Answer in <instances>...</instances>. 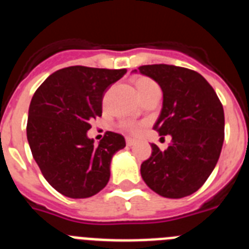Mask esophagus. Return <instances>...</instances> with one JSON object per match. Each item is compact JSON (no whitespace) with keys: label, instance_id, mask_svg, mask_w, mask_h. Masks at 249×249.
Here are the masks:
<instances>
[{"label":"esophagus","instance_id":"obj_1","mask_svg":"<svg viewBox=\"0 0 249 249\" xmlns=\"http://www.w3.org/2000/svg\"><path fill=\"white\" fill-rule=\"evenodd\" d=\"M126 143H127V146H133L136 143V140L135 139H131V137H127V139H126Z\"/></svg>","mask_w":249,"mask_h":249}]
</instances>
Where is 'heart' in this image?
<instances>
[{"label":"heart","instance_id":"b5f03b06","mask_svg":"<svg viewBox=\"0 0 249 249\" xmlns=\"http://www.w3.org/2000/svg\"><path fill=\"white\" fill-rule=\"evenodd\" d=\"M152 88H159L157 87L156 83L154 80L148 79V78H139V79L136 80V89H137V93L142 94L143 92L148 90V89H152ZM121 127H122L124 131H128L131 133H139L140 126L139 123L133 122V121H124V122L121 123Z\"/></svg>","mask_w":249,"mask_h":249}]
</instances>
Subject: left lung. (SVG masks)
Listing matches in <instances>:
<instances>
[{
    "label": "left lung",
    "instance_id": "left-lung-1",
    "mask_svg": "<svg viewBox=\"0 0 249 249\" xmlns=\"http://www.w3.org/2000/svg\"><path fill=\"white\" fill-rule=\"evenodd\" d=\"M141 73L160 86L162 108L154 124L171 143L141 165V176L151 190L163 197L180 199L203 186L215 167L224 141V110L213 87L203 75L186 68L154 64Z\"/></svg>",
    "mask_w": 249,
    "mask_h": 249
}]
</instances>
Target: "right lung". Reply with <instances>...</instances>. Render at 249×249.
<instances>
[{"instance_id":"add662e5","label":"right lung","mask_w":249,"mask_h":249,"mask_svg":"<svg viewBox=\"0 0 249 249\" xmlns=\"http://www.w3.org/2000/svg\"><path fill=\"white\" fill-rule=\"evenodd\" d=\"M126 69L69 67L56 70L37 88L29 107L26 135L34 160L46 181L73 199L95 195L107 185L110 161L126 146L107 132L98 145L87 132L102 116V101Z\"/></svg>"}]
</instances>
